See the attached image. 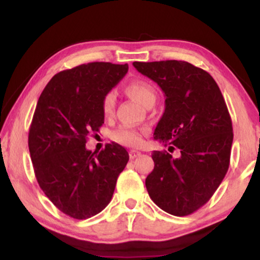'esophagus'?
Returning <instances> with one entry per match:
<instances>
[{
  "mask_svg": "<svg viewBox=\"0 0 260 260\" xmlns=\"http://www.w3.org/2000/svg\"><path fill=\"white\" fill-rule=\"evenodd\" d=\"M138 156H141V152H140V151H137V150H130V152H129V157H130L131 159L136 158V157H138Z\"/></svg>",
  "mask_w": 260,
  "mask_h": 260,
  "instance_id": "obj_1",
  "label": "esophagus"
}]
</instances>
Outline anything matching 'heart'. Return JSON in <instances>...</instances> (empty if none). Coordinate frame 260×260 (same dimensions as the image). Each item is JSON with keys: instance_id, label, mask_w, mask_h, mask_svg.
<instances>
[{"instance_id": "heart-1", "label": "heart", "mask_w": 260, "mask_h": 260, "mask_svg": "<svg viewBox=\"0 0 260 260\" xmlns=\"http://www.w3.org/2000/svg\"><path fill=\"white\" fill-rule=\"evenodd\" d=\"M126 93L133 97L135 101L141 103L142 105H148L149 103L155 102L156 92L155 88L151 86L148 81L141 79H134L129 81L125 86ZM116 95L112 91H110L103 97L102 101V111L105 117L112 115L115 109ZM148 133L145 127H131V126H120L112 135V138L117 143L129 145V147H137L143 141V136Z\"/></svg>"}]
</instances>
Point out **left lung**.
<instances>
[{
	"mask_svg": "<svg viewBox=\"0 0 260 260\" xmlns=\"http://www.w3.org/2000/svg\"><path fill=\"white\" fill-rule=\"evenodd\" d=\"M133 65L166 94L155 129L168 151H154V170L145 179L151 200L172 215H189L208 202L230 167L233 127L221 91L211 74L187 61Z\"/></svg>",
	"mask_w": 260,
	"mask_h": 260,
	"instance_id": "8db88e82",
	"label": "left lung"
}]
</instances>
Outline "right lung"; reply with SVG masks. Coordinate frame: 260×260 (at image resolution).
I'll use <instances>...</instances> for the list:
<instances>
[{"label": "right lung", "instance_id": "obj_1", "mask_svg": "<svg viewBox=\"0 0 260 260\" xmlns=\"http://www.w3.org/2000/svg\"><path fill=\"white\" fill-rule=\"evenodd\" d=\"M129 66L88 62L56 73L39 98L28 135L34 174L59 211L84 220L102 212L129 161L122 145L87 150V137L104 124L103 97Z\"/></svg>", "mask_w": 260, "mask_h": 260}]
</instances>
